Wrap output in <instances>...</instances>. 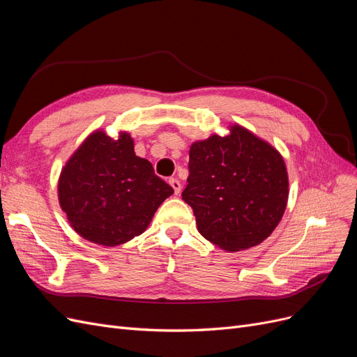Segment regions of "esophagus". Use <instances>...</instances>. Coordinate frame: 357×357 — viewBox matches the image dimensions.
<instances>
[{"instance_id": "1", "label": "esophagus", "mask_w": 357, "mask_h": 357, "mask_svg": "<svg viewBox=\"0 0 357 357\" xmlns=\"http://www.w3.org/2000/svg\"><path fill=\"white\" fill-rule=\"evenodd\" d=\"M169 184H171V188L174 189V193L180 195V192H181V183L177 178H169Z\"/></svg>"}]
</instances>
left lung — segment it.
Masks as SVG:
<instances>
[{
    "label": "left lung",
    "instance_id": "8db88e82",
    "mask_svg": "<svg viewBox=\"0 0 357 357\" xmlns=\"http://www.w3.org/2000/svg\"><path fill=\"white\" fill-rule=\"evenodd\" d=\"M284 158L241 126L227 136L195 142L189 152V204L201 235L225 251L261 243L279 225L288 202Z\"/></svg>",
    "mask_w": 357,
    "mask_h": 357
}]
</instances>
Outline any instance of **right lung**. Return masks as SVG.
<instances>
[{"label": "right lung", "mask_w": 357, "mask_h": 357, "mask_svg": "<svg viewBox=\"0 0 357 357\" xmlns=\"http://www.w3.org/2000/svg\"><path fill=\"white\" fill-rule=\"evenodd\" d=\"M173 193L152 164L134 153L128 132L116 140L100 130L91 132L59 177V202L72 229L103 247L142 235Z\"/></svg>", "instance_id": "right-lung-1"}]
</instances>
